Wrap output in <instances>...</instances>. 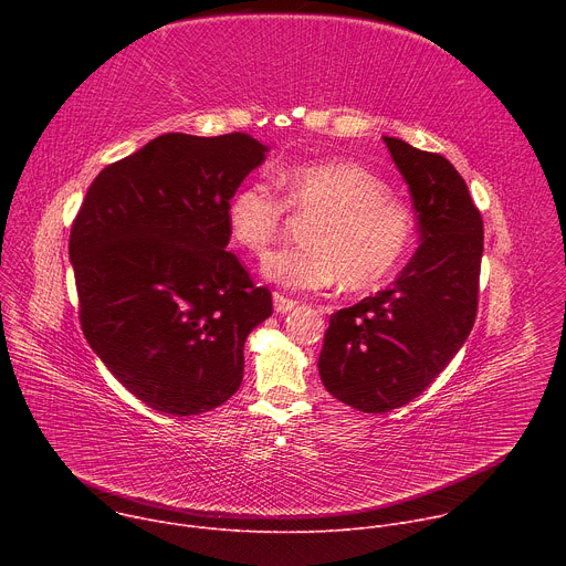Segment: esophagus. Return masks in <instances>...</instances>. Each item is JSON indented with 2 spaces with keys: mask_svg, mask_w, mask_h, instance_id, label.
I'll return each mask as SVG.
<instances>
[{
  "mask_svg": "<svg viewBox=\"0 0 566 566\" xmlns=\"http://www.w3.org/2000/svg\"><path fill=\"white\" fill-rule=\"evenodd\" d=\"M273 306H275V311L277 313H286V311H291V308H295L297 306V300H293V297H286L284 293H273Z\"/></svg>",
  "mask_w": 566,
  "mask_h": 566,
  "instance_id": "esophagus-1",
  "label": "esophagus"
}]
</instances>
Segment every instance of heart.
<instances>
[{"label": "heart", "mask_w": 566, "mask_h": 566, "mask_svg": "<svg viewBox=\"0 0 566 566\" xmlns=\"http://www.w3.org/2000/svg\"><path fill=\"white\" fill-rule=\"evenodd\" d=\"M282 197L266 184L239 186L226 203L228 234L239 249L264 253L286 226L289 210L313 214L302 228L304 244L269 253L262 271L293 291L340 284L369 291L408 260L417 221L389 195V186L354 160L297 164L277 175Z\"/></svg>", "instance_id": "obj_1"}]
</instances>
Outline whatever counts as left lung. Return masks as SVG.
<instances>
[{
  "instance_id": "8db88e82",
  "label": "left lung",
  "mask_w": 566,
  "mask_h": 566,
  "mask_svg": "<svg viewBox=\"0 0 566 566\" xmlns=\"http://www.w3.org/2000/svg\"><path fill=\"white\" fill-rule=\"evenodd\" d=\"M419 214L421 247L396 282L332 315L319 378L347 406L382 415L417 398L476 317L483 221L450 160L382 138Z\"/></svg>"
}]
</instances>
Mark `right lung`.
Segmentation results:
<instances>
[{
	"mask_svg": "<svg viewBox=\"0 0 566 566\" xmlns=\"http://www.w3.org/2000/svg\"><path fill=\"white\" fill-rule=\"evenodd\" d=\"M266 154L244 132L164 134L107 166L69 237L77 315L107 369L151 410L219 408L271 291L226 251V203Z\"/></svg>",
	"mask_w": 566,
	"mask_h": 566,
	"instance_id": "1",
	"label": "right lung"
}]
</instances>
